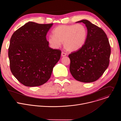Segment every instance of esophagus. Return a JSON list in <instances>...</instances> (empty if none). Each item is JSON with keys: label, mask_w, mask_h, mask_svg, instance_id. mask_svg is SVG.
Listing matches in <instances>:
<instances>
[{"label": "esophagus", "mask_w": 121, "mask_h": 121, "mask_svg": "<svg viewBox=\"0 0 121 121\" xmlns=\"http://www.w3.org/2000/svg\"><path fill=\"white\" fill-rule=\"evenodd\" d=\"M61 55L62 56H65L66 55V54L65 52H62L61 53Z\"/></svg>", "instance_id": "obj_1"}]
</instances>
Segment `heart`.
<instances>
[{"label": "heart", "instance_id": "obj_1", "mask_svg": "<svg viewBox=\"0 0 121 121\" xmlns=\"http://www.w3.org/2000/svg\"><path fill=\"white\" fill-rule=\"evenodd\" d=\"M53 35L48 38L50 44L58 48L63 43L65 48L69 52L80 49L84 44L87 36V30L81 24L76 25H60L52 31Z\"/></svg>", "mask_w": 121, "mask_h": 121}]
</instances>
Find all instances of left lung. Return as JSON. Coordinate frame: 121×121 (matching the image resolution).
Listing matches in <instances>:
<instances>
[{"label":"left lung","instance_id":"obj_1","mask_svg":"<svg viewBox=\"0 0 121 121\" xmlns=\"http://www.w3.org/2000/svg\"><path fill=\"white\" fill-rule=\"evenodd\" d=\"M77 22L85 24L87 36L84 45L68 56L70 72L78 81L92 82L98 80L109 66L110 45L106 33L100 28L86 20Z\"/></svg>","mask_w":121,"mask_h":121}]
</instances>
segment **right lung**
<instances>
[{"label":"right lung","mask_w":121,"mask_h":121,"mask_svg":"<svg viewBox=\"0 0 121 121\" xmlns=\"http://www.w3.org/2000/svg\"><path fill=\"white\" fill-rule=\"evenodd\" d=\"M53 24L30 22L16 30L10 38V70L25 86L36 87L46 83L60 58L61 51L49 47L46 38Z\"/></svg>","instance_id":"add662e5"}]
</instances>
